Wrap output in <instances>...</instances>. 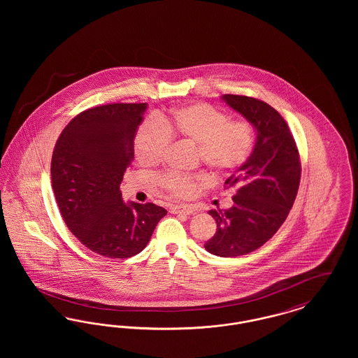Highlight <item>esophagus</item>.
I'll list each match as a JSON object with an SVG mask.
<instances>
[{"label":"esophagus","instance_id":"esophagus-1","mask_svg":"<svg viewBox=\"0 0 358 358\" xmlns=\"http://www.w3.org/2000/svg\"><path fill=\"white\" fill-rule=\"evenodd\" d=\"M171 212L176 215H192L194 209L189 205H173L171 206Z\"/></svg>","mask_w":358,"mask_h":358}]
</instances>
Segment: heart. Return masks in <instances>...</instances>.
<instances>
[{
    "instance_id": "b5f03b06",
    "label": "heart",
    "mask_w": 358,
    "mask_h": 358,
    "mask_svg": "<svg viewBox=\"0 0 358 358\" xmlns=\"http://www.w3.org/2000/svg\"><path fill=\"white\" fill-rule=\"evenodd\" d=\"M171 136L196 145L197 155L216 174H228L245 162L254 146V129L244 120H229L220 110L193 103L173 110L169 115L143 122L134 136V153L139 164L153 166L168 150ZM203 176L166 174L161 184L176 197L190 196L204 184Z\"/></svg>"
}]
</instances>
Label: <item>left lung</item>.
I'll return each mask as SVG.
<instances>
[{
    "mask_svg": "<svg viewBox=\"0 0 358 358\" xmlns=\"http://www.w3.org/2000/svg\"><path fill=\"white\" fill-rule=\"evenodd\" d=\"M222 99L256 131L252 153L225 181L227 187L236 190L234 205L227 210H209L217 229L205 250L235 257L255 251L282 227L298 193L301 161L286 120L270 104L231 94Z\"/></svg>",
    "mask_w": 358,
    "mask_h": 358,
    "instance_id": "8db88e82",
    "label": "left lung"
}]
</instances>
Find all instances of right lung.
I'll return each mask as SVG.
<instances>
[{"label": "right lung", "instance_id": "1", "mask_svg": "<svg viewBox=\"0 0 358 358\" xmlns=\"http://www.w3.org/2000/svg\"><path fill=\"white\" fill-rule=\"evenodd\" d=\"M146 103H114L76 115L52 154V187L63 220L82 244L99 255L124 259L139 254L162 206L124 203L120 185L134 159V136Z\"/></svg>", "mask_w": 358, "mask_h": 358}]
</instances>
